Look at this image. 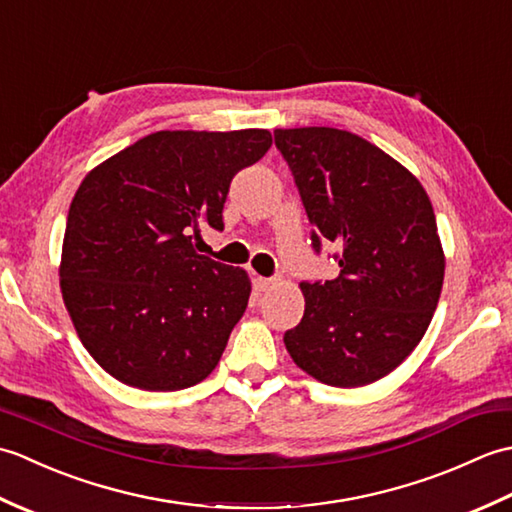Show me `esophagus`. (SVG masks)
Wrapping results in <instances>:
<instances>
[{"mask_svg":"<svg viewBox=\"0 0 512 512\" xmlns=\"http://www.w3.org/2000/svg\"><path fill=\"white\" fill-rule=\"evenodd\" d=\"M275 281H277L275 277H257V288L262 290V292H266V290L273 288Z\"/></svg>","mask_w":512,"mask_h":512,"instance_id":"1","label":"esophagus"}]
</instances>
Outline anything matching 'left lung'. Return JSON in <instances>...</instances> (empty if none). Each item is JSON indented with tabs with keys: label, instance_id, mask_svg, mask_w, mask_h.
Segmentation results:
<instances>
[{
	"label": "left lung",
	"instance_id": "1",
	"mask_svg": "<svg viewBox=\"0 0 512 512\" xmlns=\"http://www.w3.org/2000/svg\"><path fill=\"white\" fill-rule=\"evenodd\" d=\"M312 224V250H339L336 279L301 281L306 312L284 334L303 372L363 387L413 352L436 312L444 253L422 184L365 138L334 127L275 129Z\"/></svg>",
	"mask_w": 512,
	"mask_h": 512
}]
</instances>
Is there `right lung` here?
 Masks as SVG:
<instances>
[{"instance_id":"1","label":"right lung","mask_w":512,"mask_h":512,"mask_svg":"<svg viewBox=\"0 0 512 512\" xmlns=\"http://www.w3.org/2000/svg\"><path fill=\"white\" fill-rule=\"evenodd\" d=\"M268 129L156 132L90 171L65 224L61 292L94 361L116 380L178 391L209 376L250 297L244 270L195 253L222 231L237 171Z\"/></svg>"}]
</instances>
